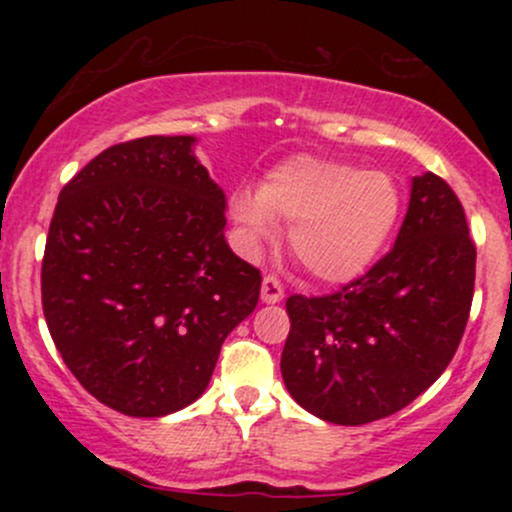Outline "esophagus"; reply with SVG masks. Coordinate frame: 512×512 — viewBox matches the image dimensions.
Instances as JSON below:
<instances>
[{"label":"esophagus","mask_w":512,"mask_h":512,"mask_svg":"<svg viewBox=\"0 0 512 512\" xmlns=\"http://www.w3.org/2000/svg\"><path fill=\"white\" fill-rule=\"evenodd\" d=\"M284 298V286L274 274H267L262 279V301L264 303H279Z\"/></svg>","instance_id":"1"}]
</instances>
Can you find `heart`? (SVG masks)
Masks as SVG:
<instances>
[{"label": "heart", "mask_w": 512, "mask_h": 512, "mask_svg": "<svg viewBox=\"0 0 512 512\" xmlns=\"http://www.w3.org/2000/svg\"><path fill=\"white\" fill-rule=\"evenodd\" d=\"M233 219L252 243L291 226V252L322 284H346L378 260L402 214V190L380 170L320 156H293L264 178L260 192H236Z\"/></svg>", "instance_id": "heart-1"}]
</instances>
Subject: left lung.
Segmentation results:
<instances>
[{"label":"left lung","mask_w":512,"mask_h":512,"mask_svg":"<svg viewBox=\"0 0 512 512\" xmlns=\"http://www.w3.org/2000/svg\"><path fill=\"white\" fill-rule=\"evenodd\" d=\"M474 274L477 245L462 202L438 175L414 178L395 248L339 291L286 298L281 375L291 397L339 426L407 407L455 356Z\"/></svg>","instance_id":"8db88e82"}]
</instances>
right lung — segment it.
I'll return each instance as SVG.
<instances>
[{
	"label": "right lung",
	"instance_id": "obj_1",
	"mask_svg": "<svg viewBox=\"0 0 512 512\" xmlns=\"http://www.w3.org/2000/svg\"><path fill=\"white\" fill-rule=\"evenodd\" d=\"M195 137L110 146L62 187L40 293L74 378L127 416L173 414L207 390L262 276L223 238L226 197Z\"/></svg>",
	"mask_w": 512,
	"mask_h": 512
}]
</instances>
